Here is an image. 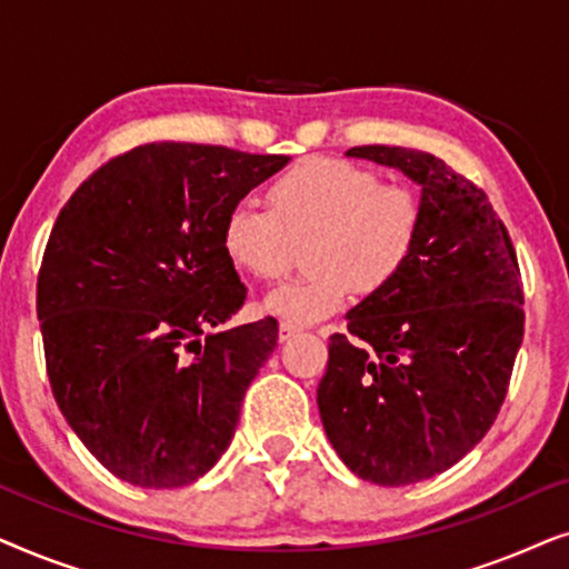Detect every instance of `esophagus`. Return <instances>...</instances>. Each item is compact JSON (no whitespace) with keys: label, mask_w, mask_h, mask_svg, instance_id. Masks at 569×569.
I'll return each instance as SVG.
<instances>
[{"label":"esophagus","mask_w":569,"mask_h":569,"mask_svg":"<svg viewBox=\"0 0 569 569\" xmlns=\"http://www.w3.org/2000/svg\"><path fill=\"white\" fill-rule=\"evenodd\" d=\"M300 331L298 323H290V321H282L279 323V341H287L290 337H295V333Z\"/></svg>","instance_id":"esophagus-1"}]
</instances>
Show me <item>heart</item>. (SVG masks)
Segmentation results:
<instances>
[{"mask_svg":"<svg viewBox=\"0 0 569 569\" xmlns=\"http://www.w3.org/2000/svg\"><path fill=\"white\" fill-rule=\"evenodd\" d=\"M269 212L236 204L224 214L222 248L232 267L277 282L308 243V277L277 287L271 313L310 323L337 313L349 292L376 298L415 256L422 201L407 183H383L372 168L341 158H306L271 178Z\"/></svg>","mask_w":569,"mask_h":569,"instance_id":"b5f03b06","label":"heart"}]
</instances>
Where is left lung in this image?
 I'll return each instance as SVG.
<instances>
[{"mask_svg":"<svg viewBox=\"0 0 569 569\" xmlns=\"http://www.w3.org/2000/svg\"><path fill=\"white\" fill-rule=\"evenodd\" d=\"M347 154L422 186V232L401 277L329 339L318 411L357 477L403 487L450 469L495 425L523 341V282L510 232L471 178L407 147Z\"/></svg>","mask_w":569,"mask_h":569,"instance_id":"8db88e82","label":"left lung"}]
</instances>
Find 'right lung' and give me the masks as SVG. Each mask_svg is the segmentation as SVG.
<instances>
[{
  "label": "right lung",
  "instance_id": "add662e5",
  "mask_svg": "<svg viewBox=\"0 0 569 569\" xmlns=\"http://www.w3.org/2000/svg\"><path fill=\"white\" fill-rule=\"evenodd\" d=\"M287 154L152 142L103 162L53 222L36 287L61 415L116 477L173 489L212 469L277 318L207 333L246 302L224 214Z\"/></svg>",
  "mask_w": 569,
  "mask_h": 569
}]
</instances>
